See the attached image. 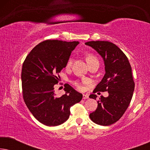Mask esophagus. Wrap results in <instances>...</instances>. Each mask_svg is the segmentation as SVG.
<instances>
[{
    "mask_svg": "<svg viewBox=\"0 0 150 150\" xmlns=\"http://www.w3.org/2000/svg\"><path fill=\"white\" fill-rule=\"evenodd\" d=\"M88 98H89V96H88V95H86V94H83V99L86 100V99H88Z\"/></svg>",
    "mask_w": 150,
    "mask_h": 150,
    "instance_id": "esophagus-1",
    "label": "esophagus"
}]
</instances>
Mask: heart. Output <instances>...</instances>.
I'll list each match as a JSON object with an SVG mask.
<instances>
[{
  "instance_id": "heart-1",
  "label": "heart",
  "mask_w": 150,
  "mask_h": 150,
  "mask_svg": "<svg viewBox=\"0 0 150 150\" xmlns=\"http://www.w3.org/2000/svg\"><path fill=\"white\" fill-rule=\"evenodd\" d=\"M86 60H87L88 65L92 62H94V61H98V59L96 58V57L93 54H88L87 56L86 57ZM73 61H74L73 57H70L67 62V67H71V65H72V63H73ZM74 85L76 86V87L78 88V89H82V85H81V84L79 83V82H77V81L74 82Z\"/></svg>"
}]
</instances>
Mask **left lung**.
Here are the masks:
<instances>
[{
	"label": "left lung",
	"mask_w": 150,
	"mask_h": 150,
	"mask_svg": "<svg viewBox=\"0 0 150 150\" xmlns=\"http://www.w3.org/2000/svg\"><path fill=\"white\" fill-rule=\"evenodd\" d=\"M86 45L95 49L104 59L106 74L96 86L90 98L96 100L97 91H108V97L100 96L98 107L89 114L94 123L109 126L120 120L128 108L134 89L132 67L126 54L115 44L107 41H91Z\"/></svg>",
	"instance_id": "8db88e82"
}]
</instances>
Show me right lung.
<instances>
[{"mask_svg": "<svg viewBox=\"0 0 150 150\" xmlns=\"http://www.w3.org/2000/svg\"><path fill=\"white\" fill-rule=\"evenodd\" d=\"M79 42L45 40L35 46L22 65V96L30 112L42 124L56 126L67 120L70 107L83 95L68 84L65 93L57 96L54 85L59 82L61 69L66 66L71 51Z\"/></svg>", "mask_w": 150, "mask_h": 150, "instance_id": "right-lung-1", "label": "right lung"}]
</instances>
